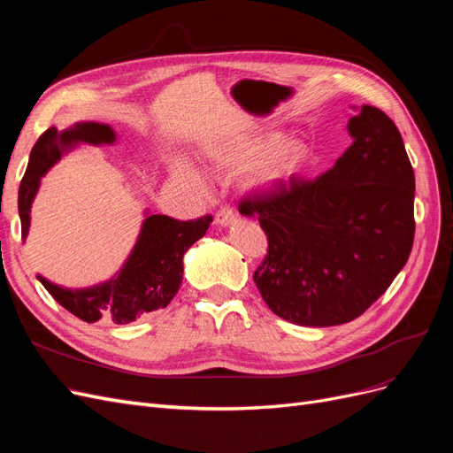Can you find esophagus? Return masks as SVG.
Segmentation results:
<instances>
[{"label":"esophagus","mask_w":453,"mask_h":453,"mask_svg":"<svg viewBox=\"0 0 453 453\" xmlns=\"http://www.w3.org/2000/svg\"><path fill=\"white\" fill-rule=\"evenodd\" d=\"M236 219H238L236 211L232 210L230 205H223V208L219 210L217 215H215V223H217L219 226H230V225L236 223Z\"/></svg>","instance_id":"obj_1"}]
</instances>
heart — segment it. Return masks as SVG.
Masks as SVG:
<instances>
[{
  "mask_svg": "<svg viewBox=\"0 0 453 453\" xmlns=\"http://www.w3.org/2000/svg\"><path fill=\"white\" fill-rule=\"evenodd\" d=\"M285 142L287 135L281 132L260 134L250 143H245L240 150H236V153H232L225 160V166L234 172H250L268 162V168L265 172L266 185L273 187L278 183L291 181L310 166L313 150L303 140L289 142L287 146ZM173 180L196 190H203L205 187L202 175L195 168L187 166V164L175 166Z\"/></svg>",
  "mask_w": 453,
  "mask_h": 453,
  "instance_id": "1",
  "label": "heart"
}]
</instances>
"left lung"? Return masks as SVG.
<instances>
[{"label": "left lung", "mask_w": 453, "mask_h": 453, "mask_svg": "<svg viewBox=\"0 0 453 453\" xmlns=\"http://www.w3.org/2000/svg\"><path fill=\"white\" fill-rule=\"evenodd\" d=\"M353 143L313 181L245 198L268 255L253 281L268 308L303 326L349 323L388 291L414 243L416 180L403 135L372 105L353 107Z\"/></svg>", "instance_id": "left-lung-1"}]
</instances>
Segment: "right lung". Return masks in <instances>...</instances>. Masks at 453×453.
<instances>
[{
  "mask_svg": "<svg viewBox=\"0 0 453 453\" xmlns=\"http://www.w3.org/2000/svg\"><path fill=\"white\" fill-rule=\"evenodd\" d=\"M115 130L104 122H75L65 130L49 128L34 145L28 168L19 188V215L22 240L30 232V211L41 185V177L72 153L79 145H113ZM142 230L130 255L113 278L81 289H70L49 281L37 273V280L58 304L79 319L94 323L111 319L127 325L157 310L166 308L183 281V257L198 242L213 219L210 215L196 221H175L168 215L143 211Z\"/></svg>",
  "mask_w": 453,
  "mask_h": 453,
  "instance_id": "add662e5",
  "label": "right lung"
}]
</instances>
